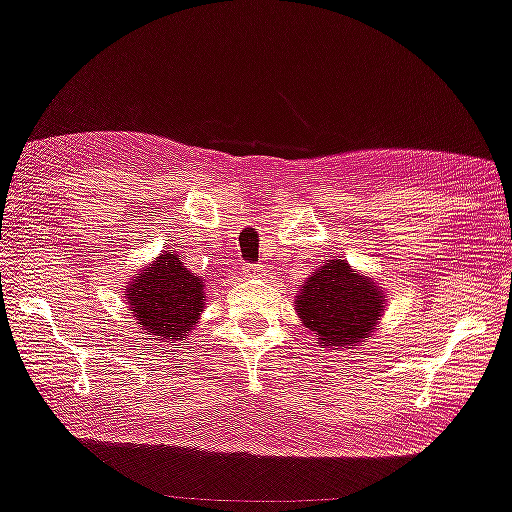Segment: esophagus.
Returning <instances> with one entry per match:
<instances>
[{"label":"esophagus","mask_w":512,"mask_h":512,"mask_svg":"<svg viewBox=\"0 0 512 512\" xmlns=\"http://www.w3.org/2000/svg\"><path fill=\"white\" fill-rule=\"evenodd\" d=\"M259 271H262V269H259V264H246V266H243V273H246V276H257Z\"/></svg>","instance_id":"34e87169"}]
</instances>
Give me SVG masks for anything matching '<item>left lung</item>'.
<instances>
[{"label":"left lung","mask_w":512,"mask_h":512,"mask_svg":"<svg viewBox=\"0 0 512 512\" xmlns=\"http://www.w3.org/2000/svg\"><path fill=\"white\" fill-rule=\"evenodd\" d=\"M386 296L377 282L349 269L345 259H326L324 266L303 282L296 296L305 329L315 331L322 347H356L370 338L384 312Z\"/></svg>","instance_id":"8db88e82"}]
</instances>
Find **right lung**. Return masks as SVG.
Listing matches in <instances>:
<instances>
[{"mask_svg": "<svg viewBox=\"0 0 512 512\" xmlns=\"http://www.w3.org/2000/svg\"><path fill=\"white\" fill-rule=\"evenodd\" d=\"M133 317L144 333L160 340H181L197 324L204 308L202 278L183 266L179 255L163 253L137 271L126 289Z\"/></svg>", "mask_w": 512, "mask_h": 512, "instance_id": "add662e5", "label": "right lung"}]
</instances>
